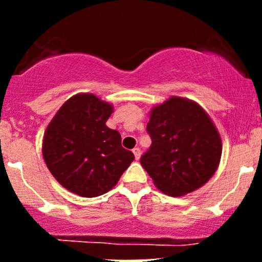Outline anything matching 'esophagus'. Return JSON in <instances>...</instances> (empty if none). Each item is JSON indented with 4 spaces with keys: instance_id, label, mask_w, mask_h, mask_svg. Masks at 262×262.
I'll list each match as a JSON object with an SVG mask.
<instances>
[{
    "instance_id": "34e87169",
    "label": "esophagus",
    "mask_w": 262,
    "mask_h": 262,
    "mask_svg": "<svg viewBox=\"0 0 262 262\" xmlns=\"http://www.w3.org/2000/svg\"><path fill=\"white\" fill-rule=\"evenodd\" d=\"M133 153H134V157H136V160H139V158H141V149H139L138 147H136L133 149Z\"/></svg>"
}]
</instances>
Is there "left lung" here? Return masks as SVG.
<instances>
[{"label":"left lung","mask_w":262,"mask_h":262,"mask_svg":"<svg viewBox=\"0 0 262 262\" xmlns=\"http://www.w3.org/2000/svg\"><path fill=\"white\" fill-rule=\"evenodd\" d=\"M152 144L141 165L158 190L170 196L195 191L215 173L222 139L198 102L171 96L152 107L147 124Z\"/></svg>","instance_id":"obj_1"}]
</instances>
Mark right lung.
<instances>
[{"label": "right lung", "mask_w": 262, "mask_h": 262, "mask_svg": "<svg viewBox=\"0 0 262 262\" xmlns=\"http://www.w3.org/2000/svg\"><path fill=\"white\" fill-rule=\"evenodd\" d=\"M112 104L94 94H77L60 106L43 137V157L54 179L82 198L105 194L118 184L134 155L107 128Z\"/></svg>", "instance_id": "1"}]
</instances>
